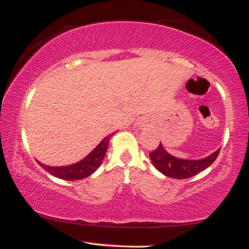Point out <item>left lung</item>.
Segmentation results:
<instances>
[{"mask_svg":"<svg viewBox=\"0 0 249 249\" xmlns=\"http://www.w3.org/2000/svg\"><path fill=\"white\" fill-rule=\"evenodd\" d=\"M220 148L212 154L200 160H185L169 154L162 144L149 154V159L156 170L173 179H187L196 176L215 161Z\"/></svg>","mask_w":249,"mask_h":249,"instance_id":"1","label":"left lung"}]
</instances>
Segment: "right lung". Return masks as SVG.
<instances>
[{"instance_id": "1", "label": "right lung", "mask_w": 249, "mask_h": 249, "mask_svg": "<svg viewBox=\"0 0 249 249\" xmlns=\"http://www.w3.org/2000/svg\"><path fill=\"white\" fill-rule=\"evenodd\" d=\"M114 135L111 134L105 137L103 141H102L100 144H98L96 147H95L93 151H91L89 154H88L86 158L81 160V161L73 163V164L70 165H63V166H51V165H45L43 163L38 162L40 166L54 177L56 178L63 179V180H80L86 178V177L90 176L91 173H94L96 170L100 168L102 164V161H103L105 153H107L108 142L112 136Z\"/></svg>"}]
</instances>
